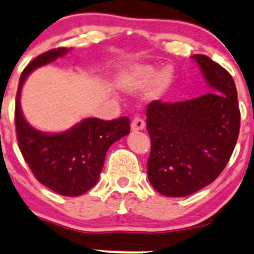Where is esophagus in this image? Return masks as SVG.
<instances>
[{
	"instance_id": "34e87169",
	"label": "esophagus",
	"mask_w": 254,
	"mask_h": 254,
	"mask_svg": "<svg viewBox=\"0 0 254 254\" xmlns=\"http://www.w3.org/2000/svg\"><path fill=\"white\" fill-rule=\"evenodd\" d=\"M144 121H143L142 119H140L139 116H134L133 117L132 122H130V129L133 130V132H135V130H140L144 128Z\"/></svg>"
}]
</instances>
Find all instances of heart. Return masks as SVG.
<instances>
[{"label":"heart","mask_w":254,"mask_h":254,"mask_svg":"<svg viewBox=\"0 0 254 254\" xmlns=\"http://www.w3.org/2000/svg\"><path fill=\"white\" fill-rule=\"evenodd\" d=\"M173 79L174 75L170 69H164L157 74V70L149 65H134L122 72L120 82L127 91H139L152 85L153 92L159 95L169 89Z\"/></svg>","instance_id":"1"}]
</instances>
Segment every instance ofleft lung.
<instances>
[{"label":"left lung","instance_id":"8db88e82","mask_svg":"<svg viewBox=\"0 0 254 254\" xmlns=\"http://www.w3.org/2000/svg\"><path fill=\"white\" fill-rule=\"evenodd\" d=\"M209 91L180 102L152 101L147 130L148 179L165 196L183 197L211 184L235 149L241 114L232 76L206 55H192Z\"/></svg>","mask_w":254,"mask_h":254}]
</instances>
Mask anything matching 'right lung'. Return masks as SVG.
Segmentation results:
<instances>
[{
	"mask_svg": "<svg viewBox=\"0 0 254 254\" xmlns=\"http://www.w3.org/2000/svg\"><path fill=\"white\" fill-rule=\"evenodd\" d=\"M69 52L66 48L48 50L23 70L17 91L14 124L24 160L39 183L63 196H79L97 183L109 148L129 133V119L104 121L82 120L62 133H44L26 121L21 110V90L27 76Z\"/></svg>",
	"mask_w": 254,
	"mask_h": 254,
	"instance_id": "1",
	"label": "right lung"
}]
</instances>
